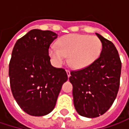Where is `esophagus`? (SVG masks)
Listing matches in <instances>:
<instances>
[{
  "mask_svg": "<svg viewBox=\"0 0 129 129\" xmlns=\"http://www.w3.org/2000/svg\"><path fill=\"white\" fill-rule=\"evenodd\" d=\"M66 73H67L68 78H69V77L71 76V75H70V71H69V70H66Z\"/></svg>",
  "mask_w": 129,
  "mask_h": 129,
  "instance_id": "34e87169",
  "label": "esophagus"
}]
</instances>
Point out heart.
<instances>
[{
    "instance_id": "1",
    "label": "heart",
    "mask_w": 129,
    "mask_h": 129,
    "mask_svg": "<svg viewBox=\"0 0 129 129\" xmlns=\"http://www.w3.org/2000/svg\"><path fill=\"white\" fill-rule=\"evenodd\" d=\"M57 46L49 47L48 54L54 63L60 66L68 57L69 65L75 70L87 68L95 63L101 55L102 42L95 36L84 34H69L61 37Z\"/></svg>"
}]
</instances>
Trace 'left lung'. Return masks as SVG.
<instances>
[{
  "instance_id": "8db88e82",
  "label": "left lung",
  "mask_w": 129,
  "mask_h": 129,
  "mask_svg": "<svg viewBox=\"0 0 129 129\" xmlns=\"http://www.w3.org/2000/svg\"><path fill=\"white\" fill-rule=\"evenodd\" d=\"M102 51L99 59L86 69L72 71L74 106L82 116L94 118L104 114L113 105L119 87L121 60L116 47L99 34Z\"/></svg>"
}]
</instances>
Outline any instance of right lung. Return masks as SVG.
<instances>
[{
  "instance_id": "obj_1",
  "label": "right lung",
  "mask_w": 129,
  "mask_h": 129,
  "mask_svg": "<svg viewBox=\"0 0 129 129\" xmlns=\"http://www.w3.org/2000/svg\"><path fill=\"white\" fill-rule=\"evenodd\" d=\"M57 37L52 31L34 29L14 45L9 65L11 90L19 107L29 115L51 113L68 80L65 69L50 62L48 48Z\"/></svg>"
}]
</instances>
